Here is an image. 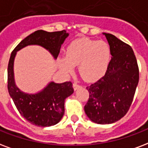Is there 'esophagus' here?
<instances>
[{
  "label": "esophagus",
  "instance_id": "esophagus-1",
  "mask_svg": "<svg viewBox=\"0 0 148 148\" xmlns=\"http://www.w3.org/2000/svg\"><path fill=\"white\" fill-rule=\"evenodd\" d=\"M73 87H74V90H77V89L79 88H81V87H82V85H80L79 84H77V82H74V84H73Z\"/></svg>",
  "mask_w": 148,
  "mask_h": 148
}]
</instances>
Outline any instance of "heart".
<instances>
[{
    "instance_id": "1",
    "label": "heart",
    "mask_w": 148,
    "mask_h": 148,
    "mask_svg": "<svg viewBox=\"0 0 148 148\" xmlns=\"http://www.w3.org/2000/svg\"><path fill=\"white\" fill-rule=\"evenodd\" d=\"M111 49L103 41L80 39L67 47L66 57L60 59V64L66 72H71L74 66L79 65V73L87 81L101 77L109 66Z\"/></svg>"
}]
</instances>
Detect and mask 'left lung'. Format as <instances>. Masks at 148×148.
<instances>
[{"label":"left lung","mask_w":148,"mask_h":148,"mask_svg":"<svg viewBox=\"0 0 148 148\" xmlns=\"http://www.w3.org/2000/svg\"><path fill=\"white\" fill-rule=\"evenodd\" d=\"M112 57L106 74L86 88L89 97L84 112L99 124H110L127 114L139 82V68L134 50L110 33H104Z\"/></svg>","instance_id":"obj_1"}]
</instances>
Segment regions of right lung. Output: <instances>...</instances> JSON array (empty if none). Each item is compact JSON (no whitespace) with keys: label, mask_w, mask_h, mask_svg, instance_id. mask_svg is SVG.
<instances>
[{"label":"right lung","mask_w":148,"mask_h":148,"mask_svg":"<svg viewBox=\"0 0 148 148\" xmlns=\"http://www.w3.org/2000/svg\"><path fill=\"white\" fill-rule=\"evenodd\" d=\"M69 34L65 30L49 32L37 30L21 41L12 51L8 66V89L19 113L27 121L39 127H50L59 123L64 114V101L74 92L71 82L61 84L50 82L42 92L35 95L21 92L14 84V56L17 51L29 45H39L57 58L62 43Z\"/></svg>","instance_id":"1"}]
</instances>
